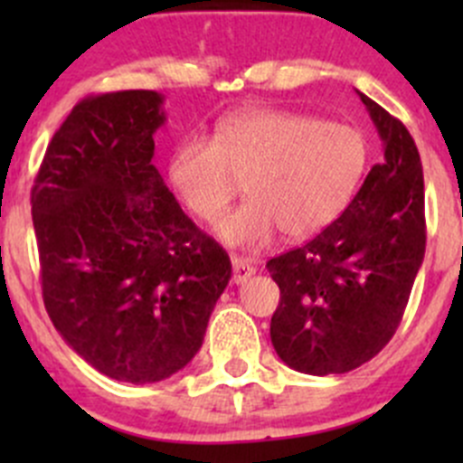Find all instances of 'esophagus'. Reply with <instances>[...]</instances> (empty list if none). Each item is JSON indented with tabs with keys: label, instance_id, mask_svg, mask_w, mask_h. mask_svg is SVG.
Listing matches in <instances>:
<instances>
[{
	"label": "esophagus",
	"instance_id": "obj_1",
	"mask_svg": "<svg viewBox=\"0 0 463 463\" xmlns=\"http://www.w3.org/2000/svg\"><path fill=\"white\" fill-rule=\"evenodd\" d=\"M250 275H255V269L249 260L232 258V282L244 284Z\"/></svg>",
	"mask_w": 463,
	"mask_h": 463
}]
</instances>
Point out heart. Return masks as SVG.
<instances>
[{"label": "heart", "instance_id": "obj_1", "mask_svg": "<svg viewBox=\"0 0 463 463\" xmlns=\"http://www.w3.org/2000/svg\"><path fill=\"white\" fill-rule=\"evenodd\" d=\"M367 145L349 125L282 109H250L219 123L213 141L172 149L167 176L194 217L214 222L247 179L250 200L214 226L219 241L253 250L278 231L302 240L329 226L356 193Z\"/></svg>", "mask_w": 463, "mask_h": 463}]
</instances>
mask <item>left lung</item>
I'll return each instance as SVG.
<instances>
[{
  "instance_id": "left-lung-1",
  "label": "left lung",
  "mask_w": 463,
  "mask_h": 463,
  "mask_svg": "<svg viewBox=\"0 0 463 463\" xmlns=\"http://www.w3.org/2000/svg\"><path fill=\"white\" fill-rule=\"evenodd\" d=\"M358 96L383 141V161L320 235L266 261L279 287L270 343L302 374H345L372 361L403 318L426 253L417 145L401 120Z\"/></svg>"
}]
</instances>
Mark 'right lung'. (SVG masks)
I'll return each instance as SVG.
<instances>
[{"label":"right lung","mask_w":463,"mask_h":463,"mask_svg":"<svg viewBox=\"0 0 463 463\" xmlns=\"http://www.w3.org/2000/svg\"><path fill=\"white\" fill-rule=\"evenodd\" d=\"M163 123L156 91L85 98L31 193L46 314L93 370L134 385L193 361L232 273L154 167Z\"/></svg>","instance_id":"1"}]
</instances>
